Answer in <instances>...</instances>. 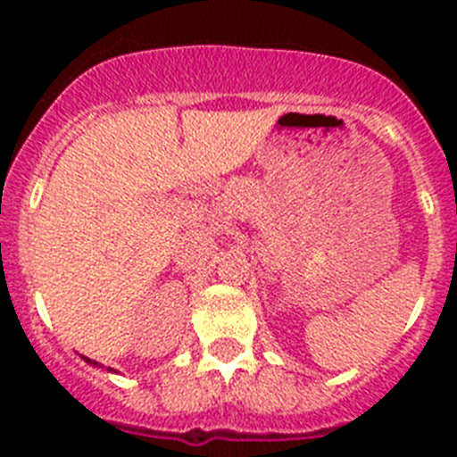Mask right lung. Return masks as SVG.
<instances>
[{
  "label": "right lung",
  "mask_w": 457,
  "mask_h": 457,
  "mask_svg": "<svg viewBox=\"0 0 457 457\" xmlns=\"http://www.w3.org/2000/svg\"><path fill=\"white\" fill-rule=\"evenodd\" d=\"M84 359V361H87V364H91V366H98V369H100V364H98V361H93V359H88V357H82ZM109 370H112V369H109Z\"/></svg>",
  "instance_id": "add662e5"
}]
</instances>
